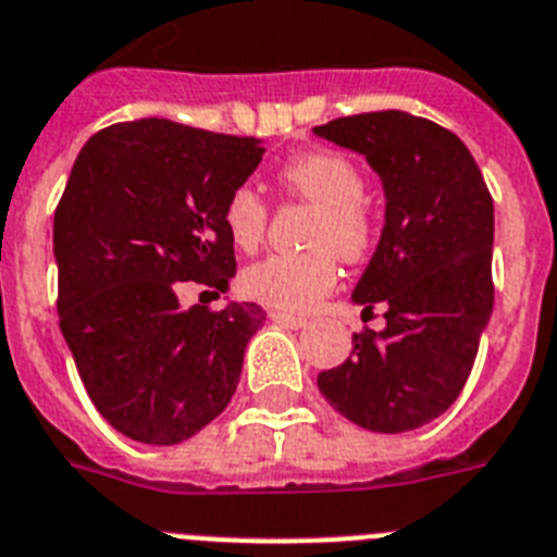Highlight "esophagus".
<instances>
[{"label":"esophagus","mask_w":557,"mask_h":557,"mask_svg":"<svg viewBox=\"0 0 557 557\" xmlns=\"http://www.w3.org/2000/svg\"><path fill=\"white\" fill-rule=\"evenodd\" d=\"M269 319H272V322H280V325L285 327H292V331H299V327L308 325L302 317H292V313H283V311H272L269 313Z\"/></svg>","instance_id":"34e87169"}]
</instances>
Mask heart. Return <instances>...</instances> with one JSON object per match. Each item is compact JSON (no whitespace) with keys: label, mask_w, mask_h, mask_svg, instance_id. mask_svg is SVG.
<instances>
[{"label":"heart","mask_w":557,"mask_h":557,"mask_svg":"<svg viewBox=\"0 0 557 557\" xmlns=\"http://www.w3.org/2000/svg\"><path fill=\"white\" fill-rule=\"evenodd\" d=\"M280 185L317 207L302 255H269L251 263L240 277L246 297L283 313H302L336 285V255L361 263L375 246V219L364 201L367 178L350 157L338 151H311L285 162ZM221 221L238 249H258L269 226V205L258 190L240 185L226 196Z\"/></svg>","instance_id":"obj_1"}]
</instances>
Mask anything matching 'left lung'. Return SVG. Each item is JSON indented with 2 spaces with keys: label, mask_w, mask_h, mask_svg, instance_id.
<instances>
[{
  "label": "left lung",
  "mask_w": 557,
  "mask_h": 557,
  "mask_svg": "<svg viewBox=\"0 0 557 557\" xmlns=\"http://www.w3.org/2000/svg\"><path fill=\"white\" fill-rule=\"evenodd\" d=\"M313 134L361 153L381 176L386 224L352 302L386 308L384 331L352 333L345 364L319 372L338 414L381 434L412 432L462 393L493 311V198L466 143L406 111H367Z\"/></svg>",
  "instance_id": "obj_1"
}]
</instances>
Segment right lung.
<instances>
[{
	"label": "right lung",
	"instance_id": "add662e5",
	"mask_svg": "<svg viewBox=\"0 0 557 557\" xmlns=\"http://www.w3.org/2000/svg\"><path fill=\"white\" fill-rule=\"evenodd\" d=\"M263 151L255 137L145 117L89 137L72 164L52 224L58 322L91 404L125 437L182 443L235 395L265 311L182 308L178 294L230 288L221 210Z\"/></svg>",
	"mask_w": 557,
	"mask_h": 557
}]
</instances>
